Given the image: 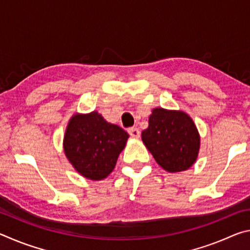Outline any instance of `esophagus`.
<instances>
[{
    "label": "esophagus",
    "instance_id": "1",
    "mask_svg": "<svg viewBox=\"0 0 250 250\" xmlns=\"http://www.w3.org/2000/svg\"><path fill=\"white\" fill-rule=\"evenodd\" d=\"M128 132H129V134H130L131 137H132L133 139H138L139 137H140V131H139L138 128H130V129L128 130Z\"/></svg>",
    "mask_w": 250,
    "mask_h": 250
}]
</instances>
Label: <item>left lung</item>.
I'll return each instance as SVG.
<instances>
[{"label":"left lung","mask_w":250,"mask_h":250,"mask_svg":"<svg viewBox=\"0 0 250 250\" xmlns=\"http://www.w3.org/2000/svg\"><path fill=\"white\" fill-rule=\"evenodd\" d=\"M141 139L156 163L170 173L191 167L196 162L201 147L195 124L182 110L154 108Z\"/></svg>","instance_id":"left-lung-1"}]
</instances>
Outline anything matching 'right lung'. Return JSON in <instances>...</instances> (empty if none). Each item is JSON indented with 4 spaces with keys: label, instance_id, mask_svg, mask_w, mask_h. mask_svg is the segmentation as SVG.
Segmentation results:
<instances>
[{
    "label": "right lung",
    "instance_id": "1",
    "mask_svg": "<svg viewBox=\"0 0 250 250\" xmlns=\"http://www.w3.org/2000/svg\"><path fill=\"white\" fill-rule=\"evenodd\" d=\"M129 134L105 121L98 111L76 112L68 121L62 147L75 171L91 181H101L116 167Z\"/></svg>",
    "mask_w": 250,
    "mask_h": 250
}]
</instances>
